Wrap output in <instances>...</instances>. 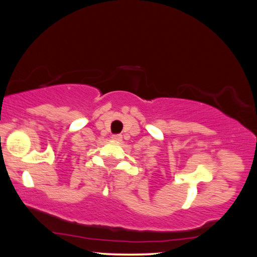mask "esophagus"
<instances>
[{
	"mask_svg": "<svg viewBox=\"0 0 257 257\" xmlns=\"http://www.w3.org/2000/svg\"><path fill=\"white\" fill-rule=\"evenodd\" d=\"M122 139V136L121 135H113V140H115V141H120Z\"/></svg>",
	"mask_w": 257,
	"mask_h": 257,
	"instance_id": "obj_1",
	"label": "esophagus"
}]
</instances>
